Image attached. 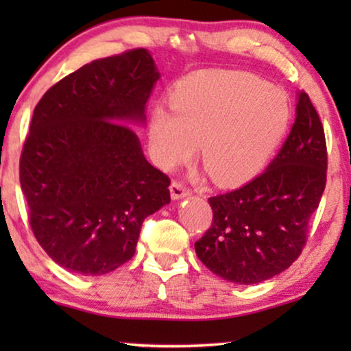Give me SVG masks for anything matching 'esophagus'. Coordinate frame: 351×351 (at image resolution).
I'll return each instance as SVG.
<instances>
[{"instance_id":"34e87169","label":"esophagus","mask_w":351,"mask_h":351,"mask_svg":"<svg viewBox=\"0 0 351 351\" xmlns=\"http://www.w3.org/2000/svg\"><path fill=\"white\" fill-rule=\"evenodd\" d=\"M169 190H171L172 199H182V198H186V196L190 195V190L186 189L182 182H177V180L172 182Z\"/></svg>"}]
</instances>
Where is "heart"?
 I'll list each match as a JSON object with an SVG mask.
<instances>
[{"label": "heart", "instance_id": "1", "mask_svg": "<svg viewBox=\"0 0 351 351\" xmlns=\"http://www.w3.org/2000/svg\"><path fill=\"white\" fill-rule=\"evenodd\" d=\"M169 105L153 110L148 141L162 167L199 160L219 185H241L261 172L291 124L285 90L252 73L199 70L172 86Z\"/></svg>", "mask_w": 351, "mask_h": 351}]
</instances>
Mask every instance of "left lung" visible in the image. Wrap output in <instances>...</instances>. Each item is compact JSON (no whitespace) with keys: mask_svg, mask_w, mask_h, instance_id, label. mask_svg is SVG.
<instances>
[{"mask_svg":"<svg viewBox=\"0 0 351 351\" xmlns=\"http://www.w3.org/2000/svg\"><path fill=\"white\" fill-rule=\"evenodd\" d=\"M324 129L308 94H297L295 123L267 171L209 198L213 225L195 243L210 271L237 285L280 275L300 256L326 186Z\"/></svg>","mask_w":351,"mask_h":351,"instance_id":"left-lung-1","label":"left lung"}]
</instances>
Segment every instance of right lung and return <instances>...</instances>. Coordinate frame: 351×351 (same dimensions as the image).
<instances>
[{
	"mask_svg": "<svg viewBox=\"0 0 351 351\" xmlns=\"http://www.w3.org/2000/svg\"><path fill=\"white\" fill-rule=\"evenodd\" d=\"M160 80L147 49L93 60L35 107L21 186L35 238L57 265L105 275L131 261L148 215L171 203V180L126 123H145Z\"/></svg>",
	"mask_w": 351,
	"mask_h": 351,
	"instance_id": "add662e5",
	"label": "right lung"
}]
</instances>
